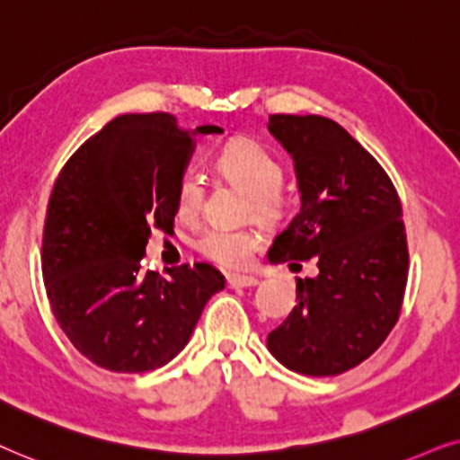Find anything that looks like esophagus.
<instances>
[{
	"label": "esophagus",
	"mask_w": 460,
	"mask_h": 460,
	"mask_svg": "<svg viewBox=\"0 0 460 460\" xmlns=\"http://www.w3.org/2000/svg\"><path fill=\"white\" fill-rule=\"evenodd\" d=\"M259 284V279L250 275H226V286L229 288H252Z\"/></svg>",
	"instance_id": "34e87169"
}]
</instances>
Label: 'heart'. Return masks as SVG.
I'll return each instance as SVG.
<instances>
[{"instance_id":"heart-1","label":"heart","mask_w":460,"mask_h":460,"mask_svg":"<svg viewBox=\"0 0 460 460\" xmlns=\"http://www.w3.org/2000/svg\"><path fill=\"white\" fill-rule=\"evenodd\" d=\"M217 170L231 185L248 193V212L262 223H275L284 214L286 201L279 187L284 168L271 151L256 140L234 138L217 155ZM206 198L204 181L189 172L176 187V212L182 220H195L201 214ZM262 237L254 229H220L212 226L198 237V250L220 267H246Z\"/></svg>"}]
</instances>
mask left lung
Returning <instances> with one entry per match:
<instances>
[{"label":"left lung","instance_id":"1","mask_svg":"<svg viewBox=\"0 0 460 460\" xmlns=\"http://www.w3.org/2000/svg\"><path fill=\"white\" fill-rule=\"evenodd\" d=\"M267 128L290 153L301 193V212L273 240L269 262L314 259L320 269L296 279L298 303L267 347L298 375H342L368 359L400 317L408 279L400 198L336 121L271 115Z\"/></svg>","mask_w":460,"mask_h":460}]
</instances>
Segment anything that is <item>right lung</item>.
Listing matches in <instances>:
<instances>
[{
  "instance_id": "obj_1",
  "label": "right lung",
  "mask_w": 460,
  "mask_h": 460,
  "mask_svg": "<svg viewBox=\"0 0 460 460\" xmlns=\"http://www.w3.org/2000/svg\"><path fill=\"white\" fill-rule=\"evenodd\" d=\"M170 113L109 121L69 157L48 201L41 271L52 314L73 347L111 372L162 368L191 339L225 288L212 265L145 271L151 226L172 229L176 187L198 134Z\"/></svg>"
}]
</instances>
